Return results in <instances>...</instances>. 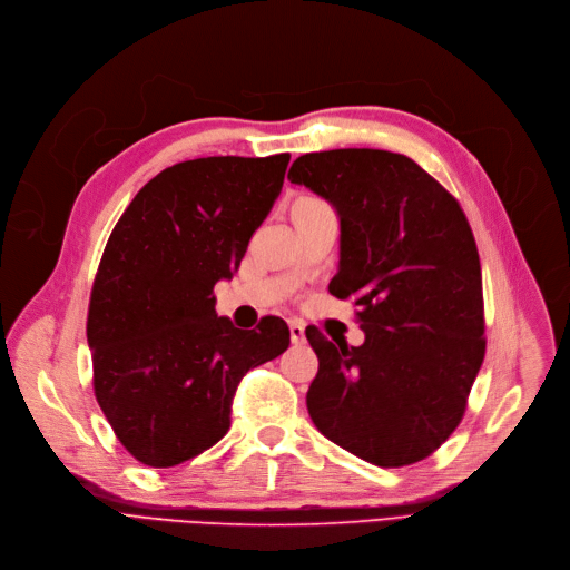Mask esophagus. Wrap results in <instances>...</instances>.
Here are the masks:
<instances>
[{"instance_id":"1","label":"esophagus","mask_w":570,"mask_h":570,"mask_svg":"<svg viewBox=\"0 0 570 570\" xmlns=\"http://www.w3.org/2000/svg\"><path fill=\"white\" fill-rule=\"evenodd\" d=\"M289 341L294 345H302L306 341V330H304V322L299 320H289Z\"/></svg>"}]
</instances>
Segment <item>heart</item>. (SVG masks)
Instances as JSON below:
<instances>
[{
    "instance_id": "b5f03b06",
    "label": "heart",
    "mask_w": 570,
    "mask_h": 570,
    "mask_svg": "<svg viewBox=\"0 0 570 570\" xmlns=\"http://www.w3.org/2000/svg\"><path fill=\"white\" fill-rule=\"evenodd\" d=\"M313 202H320V199H315V197H296V199L292 202V206H289V208H294V206H302V204H313Z\"/></svg>"
}]
</instances>
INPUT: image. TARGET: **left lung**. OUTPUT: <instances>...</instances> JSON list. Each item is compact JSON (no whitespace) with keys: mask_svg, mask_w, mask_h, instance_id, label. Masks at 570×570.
<instances>
[{"mask_svg":"<svg viewBox=\"0 0 570 570\" xmlns=\"http://www.w3.org/2000/svg\"><path fill=\"white\" fill-rule=\"evenodd\" d=\"M287 178L336 208L341 268L330 292L355 302L366 334L355 347L306 330L320 362L311 420L368 464L422 462L462 422L484 360L482 271L466 215L436 178L390 150L308 153Z\"/></svg>","mask_w":570,"mask_h":570,"instance_id":"left-lung-1","label":"left lung"}]
</instances>
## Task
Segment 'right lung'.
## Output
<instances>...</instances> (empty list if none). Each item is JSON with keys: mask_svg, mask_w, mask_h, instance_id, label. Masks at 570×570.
<instances>
[{"mask_svg": "<svg viewBox=\"0 0 570 570\" xmlns=\"http://www.w3.org/2000/svg\"><path fill=\"white\" fill-rule=\"evenodd\" d=\"M287 161L289 153L178 161L139 189L108 236L88 308L92 387L146 466L169 469L218 443L240 377L289 345L281 317L236 330L213 294L281 195Z\"/></svg>", "mask_w": 570, "mask_h": 570, "instance_id": "obj_1", "label": "right lung"}]
</instances>
